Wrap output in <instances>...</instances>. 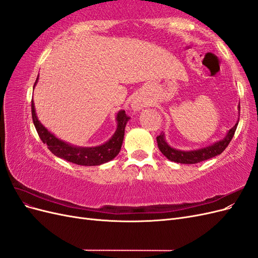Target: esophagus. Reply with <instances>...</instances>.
Instances as JSON below:
<instances>
[{
  "label": "esophagus",
  "mask_w": 258,
  "mask_h": 258,
  "mask_svg": "<svg viewBox=\"0 0 258 258\" xmlns=\"http://www.w3.org/2000/svg\"><path fill=\"white\" fill-rule=\"evenodd\" d=\"M142 105H143V103H142V101L140 100V99H136V100H134V102H132V107L136 108V110H139V108H141Z\"/></svg>",
  "instance_id": "obj_1"
}]
</instances>
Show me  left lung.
Segmentation results:
<instances>
[{
	"instance_id": "left-lung-1",
	"label": "left lung",
	"mask_w": 258,
	"mask_h": 258,
	"mask_svg": "<svg viewBox=\"0 0 258 258\" xmlns=\"http://www.w3.org/2000/svg\"><path fill=\"white\" fill-rule=\"evenodd\" d=\"M239 111H240V106H239ZM237 126H238V122L228 131L227 136H226L223 140H221L220 142H216L213 145L208 146L206 148H201V150H197V151L184 152V151H178V150H175V148L170 147L165 141V138H163L162 134H160L157 137V143H158L160 152L165 155L169 160L175 161L178 163H188V165H192V163L205 161L207 159L213 158L215 156L222 154L226 150V147H227L228 144L230 143L231 139L233 138V135H235L236 132Z\"/></svg>"
}]
</instances>
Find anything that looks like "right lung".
I'll list each match as a JSON object with an SVG mask.
<instances>
[{
  "label": "right lung",
  "instance_id": "add662e5",
  "mask_svg": "<svg viewBox=\"0 0 258 258\" xmlns=\"http://www.w3.org/2000/svg\"><path fill=\"white\" fill-rule=\"evenodd\" d=\"M36 82L37 79L34 85ZM31 112H32V119L37 134L43 143L47 145L48 150L57 157L80 166H99L115 158L120 151L124 136V127H126V123L130 118L126 112L120 111L117 114L116 118L117 130L112 139L108 140L105 144L97 147H76L60 141L38 121L33 101L31 102Z\"/></svg>",
  "mask_w": 258,
  "mask_h": 258
}]
</instances>
